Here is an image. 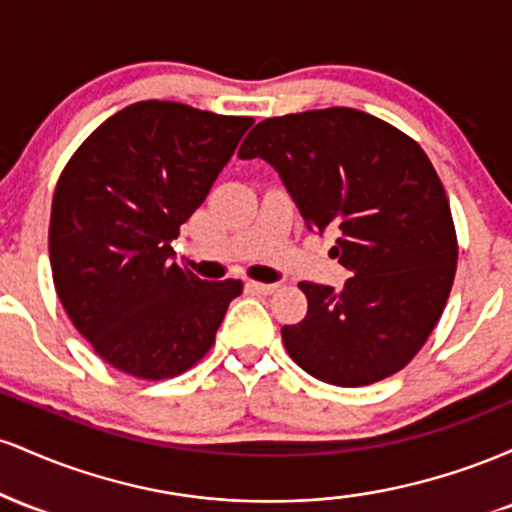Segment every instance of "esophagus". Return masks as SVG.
Segmentation results:
<instances>
[{
    "label": "esophagus",
    "mask_w": 512,
    "mask_h": 512,
    "mask_svg": "<svg viewBox=\"0 0 512 512\" xmlns=\"http://www.w3.org/2000/svg\"><path fill=\"white\" fill-rule=\"evenodd\" d=\"M248 289L255 291V293H262V296H269V293H274L276 289H279V286H276V284H262V281H250Z\"/></svg>",
    "instance_id": "1"
}]
</instances>
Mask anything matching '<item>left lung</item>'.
I'll use <instances>...</instances> for the list:
<instances>
[{
	"label": "left lung",
	"mask_w": 512,
	"mask_h": 512,
	"mask_svg": "<svg viewBox=\"0 0 512 512\" xmlns=\"http://www.w3.org/2000/svg\"><path fill=\"white\" fill-rule=\"evenodd\" d=\"M284 180L310 231L339 233L342 291L301 281L308 313L281 327L286 351L317 380L361 387L421 351L448 303L457 236L448 195L419 144L354 108L262 120L238 151Z\"/></svg>",
	"instance_id": "1"
}]
</instances>
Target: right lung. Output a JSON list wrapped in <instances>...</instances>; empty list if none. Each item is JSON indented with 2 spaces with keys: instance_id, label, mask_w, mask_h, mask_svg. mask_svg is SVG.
Here are the masks:
<instances>
[{
  "instance_id": "obj_1",
  "label": "right lung",
  "mask_w": 512,
  "mask_h": 512,
  "mask_svg": "<svg viewBox=\"0 0 512 512\" xmlns=\"http://www.w3.org/2000/svg\"><path fill=\"white\" fill-rule=\"evenodd\" d=\"M252 122L139 101L108 117L64 166L48 233L52 281L81 337L122 373H185L243 291L238 279L202 281L180 267L170 243Z\"/></svg>"
}]
</instances>
